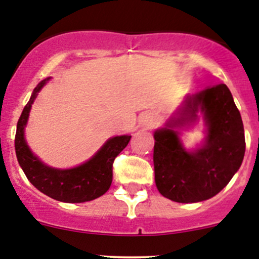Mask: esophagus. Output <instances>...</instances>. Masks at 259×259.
<instances>
[{"label":"esophagus","instance_id":"obj_1","mask_svg":"<svg viewBox=\"0 0 259 259\" xmlns=\"http://www.w3.org/2000/svg\"><path fill=\"white\" fill-rule=\"evenodd\" d=\"M142 125H145V127H151V125L155 123V117H154V114H144L140 119Z\"/></svg>","mask_w":259,"mask_h":259}]
</instances>
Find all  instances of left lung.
<instances>
[{"mask_svg":"<svg viewBox=\"0 0 259 259\" xmlns=\"http://www.w3.org/2000/svg\"><path fill=\"white\" fill-rule=\"evenodd\" d=\"M206 137L187 151L181 130L197 122ZM154 172L159 193L177 203H198L217 195L238 172L245 154L240 111L226 84L207 87L185 100L163 128L154 132Z\"/></svg>","mask_w":259,"mask_h":259,"instance_id":"1","label":"left lung"}]
</instances>
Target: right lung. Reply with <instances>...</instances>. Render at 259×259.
Here are the masks:
<instances>
[{"label": "right lung", "mask_w": 259, "mask_h": 259, "mask_svg": "<svg viewBox=\"0 0 259 259\" xmlns=\"http://www.w3.org/2000/svg\"><path fill=\"white\" fill-rule=\"evenodd\" d=\"M51 78L41 80L33 90L16 125L15 151L21 169L30 184L45 195L63 203H84L104 195L113 181V162L128 145L130 135L110 137L87 162L73 168H54L35 156L25 140V127L38 92Z\"/></svg>", "instance_id": "obj_1"}]
</instances>
